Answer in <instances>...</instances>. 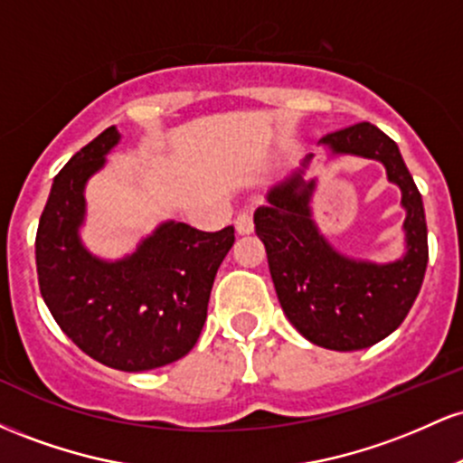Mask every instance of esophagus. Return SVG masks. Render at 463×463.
<instances>
[{
	"label": "esophagus",
	"mask_w": 463,
	"mask_h": 463,
	"mask_svg": "<svg viewBox=\"0 0 463 463\" xmlns=\"http://www.w3.org/2000/svg\"><path fill=\"white\" fill-rule=\"evenodd\" d=\"M235 226H237V232H241V235H248V232L254 231V220H252V213L250 211H241L235 217Z\"/></svg>",
	"instance_id": "34e87169"
}]
</instances>
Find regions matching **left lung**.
Masks as SVG:
<instances>
[{
  "label": "left lung",
  "instance_id": "left-lung-1",
  "mask_svg": "<svg viewBox=\"0 0 463 463\" xmlns=\"http://www.w3.org/2000/svg\"><path fill=\"white\" fill-rule=\"evenodd\" d=\"M335 154H359L385 165L387 178L402 191L407 209V254L390 265L350 261L324 241L313 226V180L296 174L254 211V228L268 252L276 296L285 316L307 339L331 350L374 346L401 326L422 287L429 261L422 198L398 146L376 126L361 121L328 132Z\"/></svg>",
  "mask_w": 463,
  "mask_h": 463
}]
</instances>
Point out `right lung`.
<instances>
[{
  "label": "right lung",
  "mask_w": 463,
  "mask_h": 463,
  "mask_svg": "<svg viewBox=\"0 0 463 463\" xmlns=\"http://www.w3.org/2000/svg\"><path fill=\"white\" fill-rule=\"evenodd\" d=\"M117 141L110 126L56 174L36 231V274L47 309L82 353L109 368L141 372L195 346L235 228L204 232L167 222L124 261L93 259L78 239L82 191Z\"/></svg>",
  "instance_id": "obj_1"
}]
</instances>
